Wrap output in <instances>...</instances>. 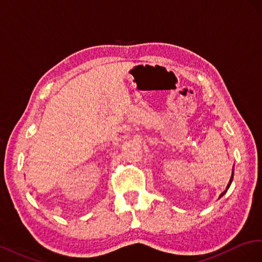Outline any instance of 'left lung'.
Wrapping results in <instances>:
<instances>
[{
	"label": "left lung",
	"mask_w": 262,
	"mask_h": 262,
	"mask_svg": "<svg viewBox=\"0 0 262 262\" xmlns=\"http://www.w3.org/2000/svg\"><path fill=\"white\" fill-rule=\"evenodd\" d=\"M233 178H234V169H233V172H231V177H230V179H229V182H228V184H227V186H226V190L224 191V192L221 194V195H220V199H221V198L224 195V194H225V193L227 192V190L229 189V186H230L231 182H233Z\"/></svg>",
	"instance_id": "1"
}]
</instances>
